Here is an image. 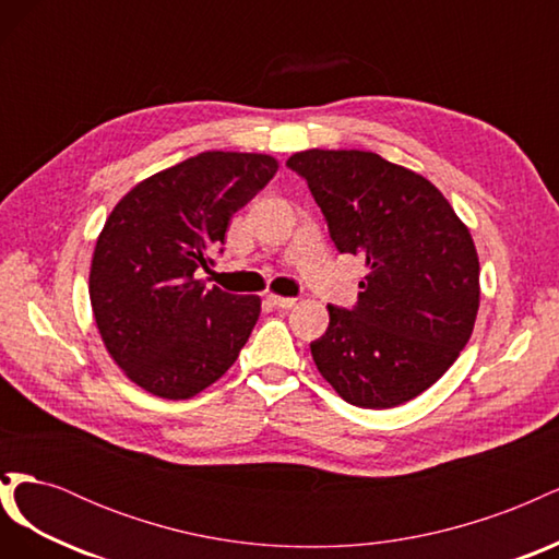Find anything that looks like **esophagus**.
Listing matches in <instances>:
<instances>
[{"label":"esophagus","mask_w":559,"mask_h":559,"mask_svg":"<svg viewBox=\"0 0 559 559\" xmlns=\"http://www.w3.org/2000/svg\"><path fill=\"white\" fill-rule=\"evenodd\" d=\"M270 306H275L280 310H292L296 306V298H284V296H267Z\"/></svg>","instance_id":"esophagus-1"}]
</instances>
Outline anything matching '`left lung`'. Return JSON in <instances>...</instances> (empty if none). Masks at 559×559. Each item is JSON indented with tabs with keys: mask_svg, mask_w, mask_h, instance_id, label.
Listing matches in <instances>:
<instances>
[{
	"mask_svg": "<svg viewBox=\"0 0 559 559\" xmlns=\"http://www.w3.org/2000/svg\"><path fill=\"white\" fill-rule=\"evenodd\" d=\"M286 165L308 181L341 253L366 261L357 306H329L310 343L324 380L359 408H394L460 357L480 306V263L462 218L421 175L373 151L310 148Z\"/></svg>",
	"mask_w": 559,
	"mask_h": 559,
	"instance_id": "obj_1",
	"label": "left lung"
}]
</instances>
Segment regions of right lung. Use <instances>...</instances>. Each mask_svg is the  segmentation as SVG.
I'll return each instance as SVG.
<instances>
[{
	"mask_svg": "<svg viewBox=\"0 0 559 559\" xmlns=\"http://www.w3.org/2000/svg\"><path fill=\"white\" fill-rule=\"evenodd\" d=\"M277 167L265 154L205 151L140 181L111 210L91 263V306L111 359L144 392L191 399L238 359L261 298L205 289L195 273Z\"/></svg>",
	"mask_w": 559,
	"mask_h": 559,
	"instance_id": "right-lung-1",
	"label": "right lung"
}]
</instances>
